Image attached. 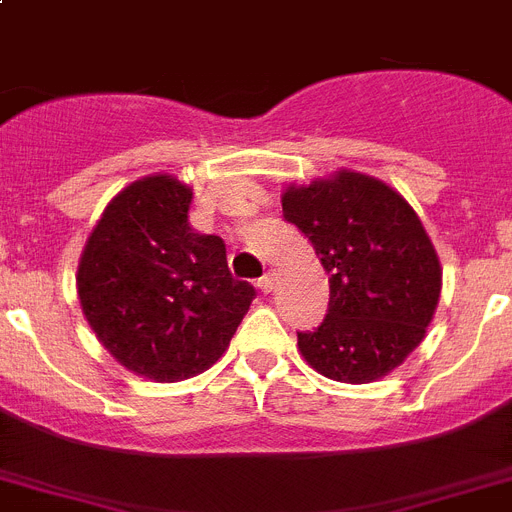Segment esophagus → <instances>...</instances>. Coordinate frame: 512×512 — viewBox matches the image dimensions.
<instances>
[{"mask_svg": "<svg viewBox=\"0 0 512 512\" xmlns=\"http://www.w3.org/2000/svg\"><path fill=\"white\" fill-rule=\"evenodd\" d=\"M257 288H260L262 293H270L275 288V275L273 273H265L260 278V281H257Z\"/></svg>", "mask_w": 512, "mask_h": 512, "instance_id": "esophagus-1", "label": "esophagus"}]
</instances>
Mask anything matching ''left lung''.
<instances>
[{"mask_svg": "<svg viewBox=\"0 0 512 512\" xmlns=\"http://www.w3.org/2000/svg\"><path fill=\"white\" fill-rule=\"evenodd\" d=\"M283 219L330 275L327 317L299 332L306 363L345 384L394 371L422 342L441 296V262L410 203L376 177L340 170L291 185Z\"/></svg>", "mask_w": 512, "mask_h": 512, "instance_id": "8db88e82", "label": "left lung"}]
</instances>
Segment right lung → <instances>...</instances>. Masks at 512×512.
<instances>
[{
	"label": "right lung",
	"mask_w": 512,
	"mask_h": 512,
	"mask_svg": "<svg viewBox=\"0 0 512 512\" xmlns=\"http://www.w3.org/2000/svg\"><path fill=\"white\" fill-rule=\"evenodd\" d=\"M193 190L172 175L131 182L84 244L77 291L84 317L115 361L172 384L219 361L255 299L231 278L226 244L198 234Z\"/></svg>",
	"instance_id": "add662e5"
}]
</instances>
